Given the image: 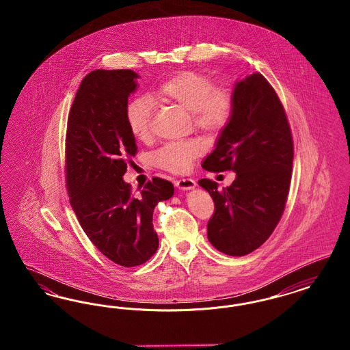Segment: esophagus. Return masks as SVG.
<instances>
[{"label":"esophagus","mask_w":350,"mask_h":350,"mask_svg":"<svg viewBox=\"0 0 350 350\" xmlns=\"http://www.w3.org/2000/svg\"><path fill=\"white\" fill-rule=\"evenodd\" d=\"M176 186L178 189H181V190H191V189H194L197 186V183L193 178H185V177H183V178L176 181Z\"/></svg>","instance_id":"1"}]
</instances>
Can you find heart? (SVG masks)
I'll return each mask as SVG.
<instances>
[{
  "instance_id": "obj_1",
  "label": "heart",
  "mask_w": 350,
  "mask_h": 350,
  "mask_svg": "<svg viewBox=\"0 0 350 350\" xmlns=\"http://www.w3.org/2000/svg\"><path fill=\"white\" fill-rule=\"evenodd\" d=\"M152 100L173 103L190 111L193 123L204 131L223 129L232 116L233 97L231 92L214 83L204 75L183 70L150 92ZM124 117L133 136L146 142L152 133L153 103L146 97H136L126 106ZM203 150L200 140H183L167 143L154 153L156 164L170 172H186L193 160Z\"/></svg>"
}]
</instances>
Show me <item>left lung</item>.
Returning <instances> with one entry per match:
<instances>
[{
  "label": "left lung",
  "instance_id": "obj_1",
  "mask_svg": "<svg viewBox=\"0 0 350 350\" xmlns=\"http://www.w3.org/2000/svg\"><path fill=\"white\" fill-rule=\"evenodd\" d=\"M232 97V116L202 167L233 170L236 178L221 191L211 180L198 183L215 203L210 243L228 256H245L267 241L282 217L294 147L282 103L261 73L234 83Z\"/></svg>",
  "mask_w": 350,
  "mask_h": 350
}]
</instances>
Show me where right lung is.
Instances as JSON below:
<instances>
[{"label": "right lung", "instance_id": "right-lung-1", "mask_svg": "<svg viewBox=\"0 0 350 350\" xmlns=\"http://www.w3.org/2000/svg\"><path fill=\"white\" fill-rule=\"evenodd\" d=\"M139 75L96 69L85 76L68 116L66 177L70 206L83 232L120 267L144 264L159 248L152 217L172 198L173 183L154 177L139 193L124 183L136 143L124 117Z\"/></svg>", "mask_w": 350, "mask_h": 350}]
</instances>
